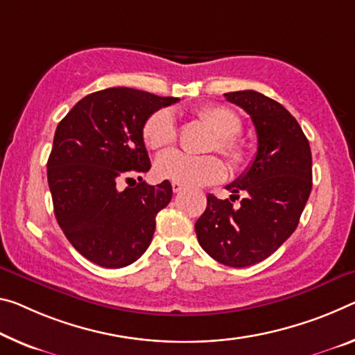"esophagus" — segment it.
<instances>
[{
	"label": "esophagus",
	"instance_id": "1",
	"mask_svg": "<svg viewBox=\"0 0 355 355\" xmlns=\"http://www.w3.org/2000/svg\"><path fill=\"white\" fill-rule=\"evenodd\" d=\"M172 189H173V193H175V194L182 193V191H183V184H180V183L172 182Z\"/></svg>",
	"mask_w": 355,
	"mask_h": 355
}]
</instances>
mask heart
I'll return each mask as SVG.
<instances>
[{
	"label": "heart",
	"instance_id": "b5f03b06",
	"mask_svg": "<svg viewBox=\"0 0 355 355\" xmlns=\"http://www.w3.org/2000/svg\"><path fill=\"white\" fill-rule=\"evenodd\" d=\"M199 120L215 134L210 150L221 153L232 166H240L246 157L245 145L237 139L241 131L239 115L229 107L205 105L198 110ZM144 140L151 150L171 147L177 140V121L171 109H159L144 125ZM157 178L175 182L184 187H205L226 177V166L218 156H191L182 151H167L155 162Z\"/></svg>",
	"mask_w": 355,
	"mask_h": 355
}]
</instances>
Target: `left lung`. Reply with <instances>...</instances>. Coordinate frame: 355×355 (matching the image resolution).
<instances>
[{"label": "left lung", "instance_id": "1", "mask_svg": "<svg viewBox=\"0 0 355 355\" xmlns=\"http://www.w3.org/2000/svg\"><path fill=\"white\" fill-rule=\"evenodd\" d=\"M224 96L251 116L257 151L246 172L226 187L230 199L207 196L194 227L208 256L241 268L267 259L297 229L313 187L311 148L295 118L277 101L252 89ZM239 192L245 198L235 207Z\"/></svg>", "mask_w": 355, "mask_h": 355}]
</instances>
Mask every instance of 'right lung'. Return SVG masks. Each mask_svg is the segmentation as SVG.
Masks as SVG:
<instances>
[{
	"label": "right lung",
	"instance_id": "obj_1",
	"mask_svg": "<svg viewBox=\"0 0 355 355\" xmlns=\"http://www.w3.org/2000/svg\"><path fill=\"white\" fill-rule=\"evenodd\" d=\"M177 101L107 88L78 101L56 126L47 161L53 211L66 239L88 261L121 268L150 246L172 184L142 182L151 167L142 131L153 112Z\"/></svg>",
	"mask_w": 355,
	"mask_h": 355
}]
</instances>
